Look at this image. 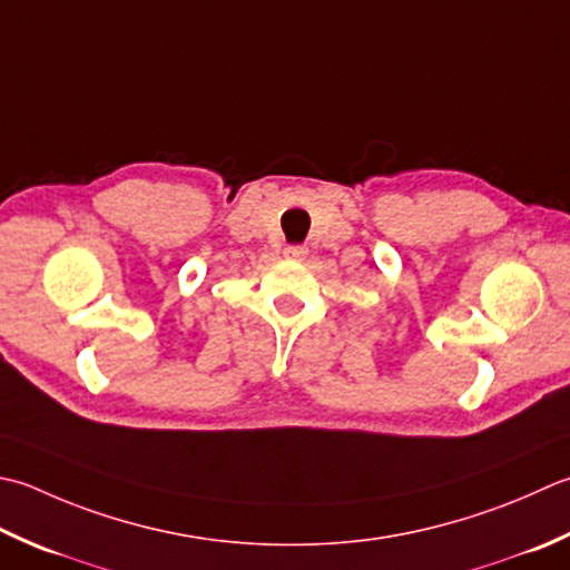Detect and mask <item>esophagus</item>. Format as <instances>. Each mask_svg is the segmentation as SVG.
<instances>
[{
  "mask_svg": "<svg viewBox=\"0 0 570 570\" xmlns=\"http://www.w3.org/2000/svg\"><path fill=\"white\" fill-rule=\"evenodd\" d=\"M308 254L306 247H301V244H294V247H286V256H292V259H304Z\"/></svg>",
  "mask_w": 570,
  "mask_h": 570,
  "instance_id": "34e87169",
  "label": "esophagus"
}]
</instances>
